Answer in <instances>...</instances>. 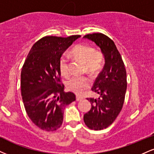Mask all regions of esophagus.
Wrapping results in <instances>:
<instances>
[{
  "label": "esophagus",
  "mask_w": 154,
  "mask_h": 154,
  "mask_svg": "<svg viewBox=\"0 0 154 154\" xmlns=\"http://www.w3.org/2000/svg\"><path fill=\"white\" fill-rule=\"evenodd\" d=\"M83 98L82 97H80V96H78L77 95L76 96V100L77 101H79V100H82Z\"/></svg>",
  "instance_id": "obj_1"
}]
</instances>
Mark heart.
<instances>
[{
	"label": "heart",
	"mask_w": 154,
	"mask_h": 154,
	"mask_svg": "<svg viewBox=\"0 0 154 154\" xmlns=\"http://www.w3.org/2000/svg\"><path fill=\"white\" fill-rule=\"evenodd\" d=\"M72 54L75 58L85 63L87 71L90 74H95L103 67L105 58L100 51H96L92 46L86 44H78L72 49ZM59 69L64 77L69 75V58L63 54L59 59ZM91 85V80L85 76H75L66 82V87L71 91L80 95Z\"/></svg>",
	"instance_id": "1"
}]
</instances>
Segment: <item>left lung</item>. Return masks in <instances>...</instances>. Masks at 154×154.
Segmentation results:
<instances>
[{
    "instance_id": "obj_1",
    "label": "left lung",
    "mask_w": 154,
    "mask_h": 154,
    "mask_svg": "<svg viewBox=\"0 0 154 154\" xmlns=\"http://www.w3.org/2000/svg\"><path fill=\"white\" fill-rule=\"evenodd\" d=\"M84 38L95 42L105 58L104 67L92 88L99 97L87 98L91 109L84 115V122L92 130H103L113 123L122 110L127 88L126 70L116 44L108 36L94 33Z\"/></svg>"
}]
</instances>
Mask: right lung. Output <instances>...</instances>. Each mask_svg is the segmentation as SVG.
Segmentation results:
<instances>
[{
  "instance_id": "add662e5",
  "label": "right lung",
  "mask_w": 154,
  "mask_h": 154,
  "mask_svg": "<svg viewBox=\"0 0 154 154\" xmlns=\"http://www.w3.org/2000/svg\"><path fill=\"white\" fill-rule=\"evenodd\" d=\"M80 37L48 36L31 48L21 69V96L26 113L37 127L54 131L63 122L64 107L75 101L73 92L64 91L61 82L59 59Z\"/></svg>"
}]
</instances>
